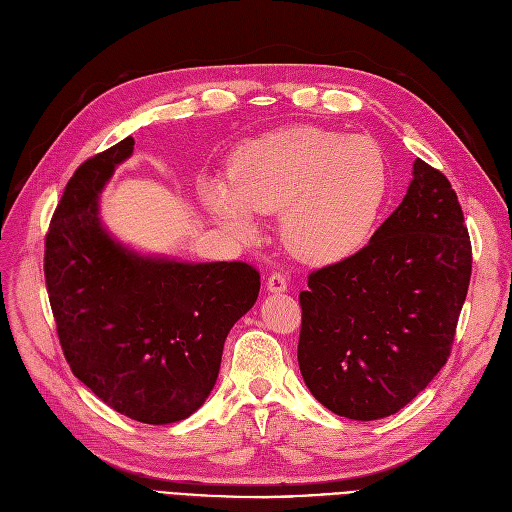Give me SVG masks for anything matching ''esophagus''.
Masks as SVG:
<instances>
[{"label": "esophagus", "mask_w": 512, "mask_h": 512, "mask_svg": "<svg viewBox=\"0 0 512 512\" xmlns=\"http://www.w3.org/2000/svg\"><path fill=\"white\" fill-rule=\"evenodd\" d=\"M265 286H268V291L270 293H274V295H280V293H284L286 291V286H288V282H286V278L282 276V274H272L270 278H268V282H265Z\"/></svg>", "instance_id": "34e87169"}]
</instances>
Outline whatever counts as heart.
<instances>
[{
    "mask_svg": "<svg viewBox=\"0 0 512 512\" xmlns=\"http://www.w3.org/2000/svg\"><path fill=\"white\" fill-rule=\"evenodd\" d=\"M232 180L201 182L205 207L242 238L257 232L255 213L278 215L288 253L330 265L360 253L389 190L383 150L364 136L314 125L284 127L240 144Z\"/></svg>",
    "mask_w": 512,
    "mask_h": 512,
    "instance_id": "b5f03b06",
    "label": "heart"
}]
</instances>
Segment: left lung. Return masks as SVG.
<instances>
[{"instance_id":"left-lung-1","label":"left lung","mask_w":512,"mask_h":512,"mask_svg":"<svg viewBox=\"0 0 512 512\" xmlns=\"http://www.w3.org/2000/svg\"><path fill=\"white\" fill-rule=\"evenodd\" d=\"M471 240L448 177L425 161L399 205L353 257L301 291V376L351 420L402 410L448 362L471 280Z\"/></svg>"}]
</instances>
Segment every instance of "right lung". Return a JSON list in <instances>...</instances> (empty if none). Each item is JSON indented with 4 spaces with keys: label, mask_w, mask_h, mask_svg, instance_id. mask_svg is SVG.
<instances>
[{
    "label": "right lung",
    "mask_w": 512,
    "mask_h": 512,
    "mask_svg": "<svg viewBox=\"0 0 512 512\" xmlns=\"http://www.w3.org/2000/svg\"><path fill=\"white\" fill-rule=\"evenodd\" d=\"M131 152L125 138L75 171L46 236L43 272L77 379L113 410L169 425L205 404L228 332L255 305L261 280L249 263L144 255L110 234L100 194Z\"/></svg>",
    "instance_id": "right-lung-1"
}]
</instances>
